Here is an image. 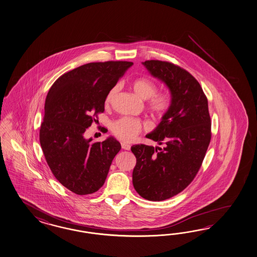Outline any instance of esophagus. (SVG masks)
I'll list each match as a JSON object with an SVG mask.
<instances>
[{"mask_svg":"<svg viewBox=\"0 0 257 257\" xmlns=\"http://www.w3.org/2000/svg\"><path fill=\"white\" fill-rule=\"evenodd\" d=\"M120 145H121V149H123V150H125V151H130V149H131V146H130V145L124 143V142H121Z\"/></svg>","mask_w":257,"mask_h":257,"instance_id":"esophagus-1","label":"esophagus"}]
</instances>
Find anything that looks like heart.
Here are the masks:
<instances>
[{
	"instance_id": "1",
	"label": "heart",
	"mask_w": 257,
	"mask_h": 257,
	"mask_svg": "<svg viewBox=\"0 0 257 257\" xmlns=\"http://www.w3.org/2000/svg\"><path fill=\"white\" fill-rule=\"evenodd\" d=\"M133 91L138 96L144 100L148 99V107L151 113L156 117H162L169 109L171 105V97L167 93H158L155 82L147 77H140L135 79L131 82ZM117 92V87H113L106 97V104H109L112 101L114 95ZM145 124L138 119L130 117H122L115 120L112 123L111 129L113 134L117 138L131 142L137 138L141 132Z\"/></svg>"
}]
</instances>
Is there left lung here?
Returning a JSON list of instances; mask_svg holds the SVG:
<instances>
[{
    "label": "left lung",
    "mask_w": 257,
    "mask_h": 257,
    "mask_svg": "<svg viewBox=\"0 0 257 257\" xmlns=\"http://www.w3.org/2000/svg\"><path fill=\"white\" fill-rule=\"evenodd\" d=\"M151 76L169 89L171 105L146 138L163 148L135 145L133 185L146 200L161 201L180 193L194 179L211 140L208 101L187 70L160 60L142 62Z\"/></svg>",
    "instance_id": "1"
}]
</instances>
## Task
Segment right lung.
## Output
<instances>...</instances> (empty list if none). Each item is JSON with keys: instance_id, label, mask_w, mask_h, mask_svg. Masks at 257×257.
<instances>
[{"instance_id": "right-lung-1", "label": "right lung", "mask_w": 257, "mask_h": 257, "mask_svg": "<svg viewBox=\"0 0 257 257\" xmlns=\"http://www.w3.org/2000/svg\"><path fill=\"white\" fill-rule=\"evenodd\" d=\"M131 66L88 63L60 76L47 94L40 143L53 175L75 194H92L104 185L121 148L113 137L92 143L84 132L104 111L108 92Z\"/></svg>"}]
</instances>
